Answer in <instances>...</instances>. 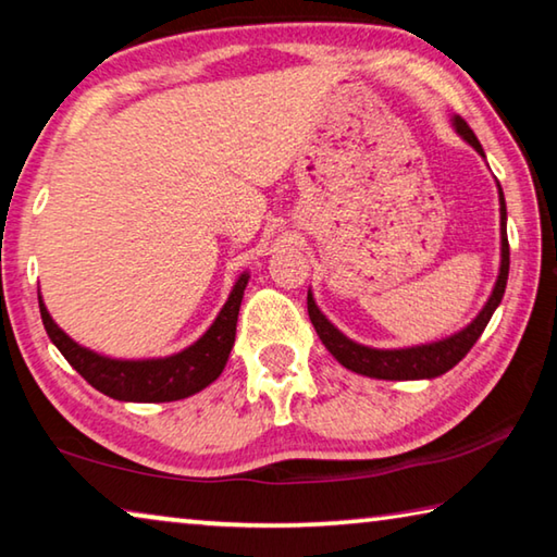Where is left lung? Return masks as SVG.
<instances>
[{
	"mask_svg": "<svg viewBox=\"0 0 557 557\" xmlns=\"http://www.w3.org/2000/svg\"><path fill=\"white\" fill-rule=\"evenodd\" d=\"M454 126L458 134H461L469 144L483 156V148L479 138L471 131L469 123L461 116L454 119ZM498 200H500V272L496 280V287H493V295L488 297L479 317L466 326V330L456 332L454 337H446L434 344H421V347H409V349H372L364 347V344H357L344 337V334L334 326L326 317L317 310L312 293L307 295V312H310V320L314 324L317 334L326 349L332 351V357L339 361L342 367L351 369V372L374 376V379H394V382H404V379H434L446 374L448 369H454L458 361L469 355L475 339L481 337L485 324L491 322L493 312L500 305L503 293H506L508 282V268H510V247H508V235H506V198H503V190L498 185Z\"/></svg>",
	"mask_w": 557,
	"mask_h": 557,
	"instance_id": "1",
	"label": "left lung"
}]
</instances>
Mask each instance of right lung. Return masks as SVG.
I'll use <instances>...</instances> for the list:
<instances>
[{
  "label": "right lung",
  "instance_id": "right-lung-1",
  "mask_svg": "<svg viewBox=\"0 0 557 557\" xmlns=\"http://www.w3.org/2000/svg\"><path fill=\"white\" fill-rule=\"evenodd\" d=\"M247 277L250 275H240V280L235 282L231 297L220 310L218 320L210 324V330L196 344H190L188 349L165 359L121 361L78 347L69 334L59 330L39 297L41 322L49 339L57 344V349L66 357L69 364L94 389L119 401H178L206 389L225 369L235 342L237 312H240Z\"/></svg>",
  "mask_w": 557,
  "mask_h": 557
}]
</instances>
